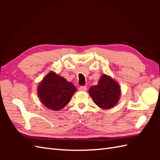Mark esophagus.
<instances>
[{
	"label": "esophagus",
	"mask_w": 160,
	"mask_h": 160,
	"mask_svg": "<svg viewBox=\"0 0 160 160\" xmlns=\"http://www.w3.org/2000/svg\"><path fill=\"white\" fill-rule=\"evenodd\" d=\"M78 89H79L80 91H85L87 90V87L86 86H81L78 88Z\"/></svg>",
	"instance_id": "34e87169"
}]
</instances>
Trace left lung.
Returning <instances> with one entry per match:
<instances>
[{
    "mask_svg": "<svg viewBox=\"0 0 160 160\" xmlns=\"http://www.w3.org/2000/svg\"><path fill=\"white\" fill-rule=\"evenodd\" d=\"M89 93L95 104L107 110L118 104L121 96V88L113 78L102 74L97 85L90 87Z\"/></svg>",
    "mask_w": 160,
    "mask_h": 160,
    "instance_id": "1",
    "label": "left lung"
}]
</instances>
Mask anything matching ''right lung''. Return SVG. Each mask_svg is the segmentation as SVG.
Here are the masks:
<instances>
[{
	"instance_id": "add662e5",
	"label": "right lung",
	"mask_w": 160,
	"mask_h": 160,
	"mask_svg": "<svg viewBox=\"0 0 160 160\" xmlns=\"http://www.w3.org/2000/svg\"><path fill=\"white\" fill-rule=\"evenodd\" d=\"M76 88L56 72L51 71L40 81L37 93L40 102L53 111H60L69 102Z\"/></svg>"
}]
</instances>
